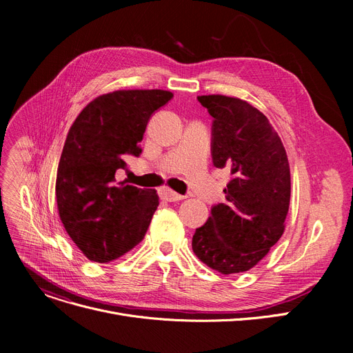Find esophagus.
Instances as JSON below:
<instances>
[{"instance_id":"1","label":"esophagus","mask_w":353,"mask_h":353,"mask_svg":"<svg viewBox=\"0 0 353 353\" xmlns=\"http://www.w3.org/2000/svg\"><path fill=\"white\" fill-rule=\"evenodd\" d=\"M161 194H163V199H165L167 201H180L183 199H186V196L179 194V193L170 190V189H164Z\"/></svg>"}]
</instances>
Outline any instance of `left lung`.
Masks as SVG:
<instances>
[{
    "label": "left lung",
    "mask_w": 353,
    "mask_h": 353,
    "mask_svg": "<svg viewBox=\"0 0 353 353\" xmlns=\"http://www.w3.org/2000/svg\"><path fill=\"white\" fill-rule=\"evenodd\" d=\"M213 117L212 157L229 167L226 203L193 234L200 261L232 274L254 268L285 232L290 201V169L283 143L268 117L245 100L199 96Z\"/></svg>",
    "instance_id": "8db88e82"
}]
</instances>
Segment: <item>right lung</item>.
Masks as SVG:
<instances>
[{"mask_svg":"<svg viewBox=\"0 0 353 353\" xmlns=\"http://www.w3.org/2000/svg\"><path fill=\"white\" fill-rule=\"evenodd\" d=\"M165 90H119L90 101L70 127L59 163L55 197L65 232L92 262L107 263L139 245L159 206L154 189H139L116 172L139 143Z\"/></svg>","mask_w":353,"mask_h":353,"instance_id":"obj_1","label":"right lung"}]
</instances>
